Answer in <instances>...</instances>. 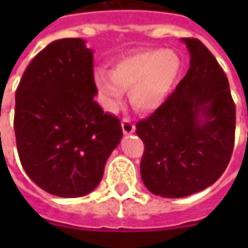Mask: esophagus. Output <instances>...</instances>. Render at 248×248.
Masks as SVG:
<instances>
[{"label":"esophagus","instance_id":"esophagus-1","mask_svg":"<svg viewBox=\"0 0 248 248\" xmlns=\"http://www.w3.org/2000/svg\"><path fill=\"white\" fill-rule=\"evenodd\" d=\"M122 130H124V134H126V135L133 134V133L135 131L134 124H133L130 119L124 118V121H122Z\"/></svg>","mask_w":248,"mask_h":248}]
</instances>
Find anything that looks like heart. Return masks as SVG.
Listing matches in <instances>:
<instances>
[{"mask_svg": "<svg viewBox=\"0 0 248 248\" xmlns=\"http://www.w3.org/2000/svg\"><path fill=\"white\" fill-rule=\"evenodd\" d=\"M179 71L181 61L175 53L145 50L118 61L111 73L97 70L94 82L108 108H117L124 90H129L133 108L150 111L170 95Z\"/></svg>", "mask_w": 248, "mask_h": 248, "instance_id": "heart-1", "label": "heart"}]
</instances>
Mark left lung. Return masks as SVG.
<instances>
[{"mask_svg": "<svg viewBox=\"0 0 248 248\" xmlns=\"http://www.w3.org/2000/svg\"><path fill=\"white\" fill-rule=\"evenodd\" d=\"M190 67L177 89L150 117L137 124L145 143L140 177L147 190L183 198L211 186L234 149L235 105L227 77L195 38H181Z\"/></svg>", "mask_w": 248, "mask_h": 248, "instance_id": "8db88e82", "label": "left lung"}]
</instances>
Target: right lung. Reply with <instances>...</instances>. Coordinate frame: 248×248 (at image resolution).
Masks as SVG:
<instances>
[{
  "mask_svg": "<svg viewBox=\"0 0 248 248\" xmlns=\"http://www.w3.org/2000/svg\"><path fill=\"white\" fill-rule=\"evenodd\" d=\"M62 38L40 51L16 93L14 131L22 167L49 194L92 192L122 138L121 121L94 101L93 50Z\"/></svg>",
  "mask_w": 248,
  "mask_h": 248,
  "instance_id": "obj_1",
  "label": "right lung"
}]
</instances>
